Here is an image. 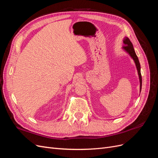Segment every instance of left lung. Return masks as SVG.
Masks as SVG:
<instances>
[{"mask_svg": "<svg viewBox=\"0 0 158 158\" xmlns=\"http://www.w3.org/2000/svg\"><path fill=\"white\" fill-rule=\"evenodd\" d=\"M123 41V44L125 45L122 47V49L124 51H125L131 57V59L134 60V62H135V63L136 70L138 72V78H139L140 94L141 89H142V76L140 73V64L139 63V60H138V56H136L135 51L134 49L132 44L130 41V40H129L127 37H125Z\"/></svg>", "mask_w": 158, "mask_h": 158, "instance_id": "obj_1", "label": "left lung"}]
</instances>
